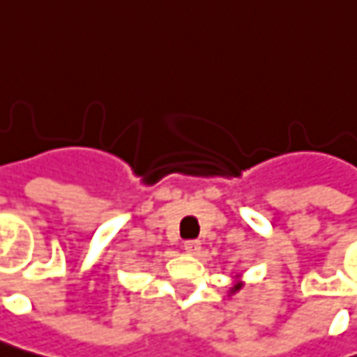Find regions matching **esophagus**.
Returning a JSON list of instances; mask_svg holds the SVG:
<instances>
[{"label":"esophagus","mask_w":357,"mask_h":357,"mask_svg":"<svg viewBox=\"0 0 357 357\" xmlns=\"http://www.w3.org/2000/svg\"><path fill=\"white\" fill-rule=\"evenodd\" d=\"M183 249H185V252H190V255H197L199 252V249H202V243L199 241H185L183 243Z\"/></svg>","instance_id":"34e87169"}]
</instances>
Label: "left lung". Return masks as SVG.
I'll return each mask as SVG.
<instances>
[{"instance_id": "left-lung-1", "label": "left lung", "mask_w": 357, "mask_h": 357, "mask_svg": "<svg viewBox=\"0 0 357 357\" xmlns=\"http://www.w3.org/2000/svg\"><path fill=\"white\" fill-rule=\"evenodd\" d=\"M235 290H239V287H235Z\"/></svg>"}]
</instances>
